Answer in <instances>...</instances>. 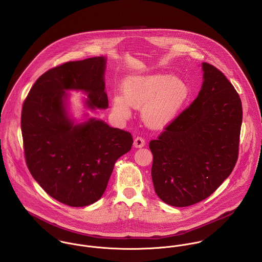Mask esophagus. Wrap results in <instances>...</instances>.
<instances>
[{"mask_svg": "<svg viewBox=\"0 0 262 262\" xmlns=\"http://www.w3.org/2000/svg\"><path fill=\"white\" fill-rule=\"evenodd\" d=\"M133 145H134V147H136V148H141V147H143V146L145 145V140H144L142 137H136V138L134 139Z\"/></svg>", "mask_w": 262, "mask_h": 262, "instance_id": "34e87169", "label": "esophagus"}]
</instances>
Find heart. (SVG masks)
<instances>
[{"label":"heart","instance_id":"heart-1","mask_svg":"<svg viewBox=\"0 0 262 262\" xmlns=\"http://www.w3.org/2000/svg\"><path fill=\"white\" fill-rule=\"evenodd\" d=\"M121 95L113 97V109L128 118L131 109H141L144 123L151 129H164L182 112L189 98L187 81L166 74L129 76L122 84Z\"/></svg>","mask_w":262,"mask_h":262}]
</instances>
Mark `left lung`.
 I'll return each instance as SVG.
<instances>
[{
  "label": "left lung",
  "mask_w": 262,
  "mask_h": 262,
  "mask_svg": "<svg viewBox=\"0 0 262 262\" xmlns=\"http://www.w3.org/2000/svg\"><path fill=\"white\" fill-rule=\"evenodd\" d=\"M202 70L196 99L149 143L155 192L173 207H187L211 195L238 158L239 95L218 69L203 62Z\"/></svg>",
  "instance_id": "obj_1"
}]
</instances>
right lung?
<instances>
[{
	"mask_svg": "<svg viewBox=\"0 0 262 262\" xmlns=\"http://www.w3.org/2000/svg\"><path fill=\"white\" fill-rule=\"evenodd\" d=\"M106 63V57L96 56L49 70L35 81L22 108L29 171L50 196L71 207L101 199L116 160L133 143L129 132L96 118L77 123L69 111L68 91L84 93V108L90 111L109 107Z\"/></svg>",
	"mask_w": 262,
	"mask_h": 262,
	"instance_id": "right-lung-1",
	"label": "right lung"
}]
</instances>
